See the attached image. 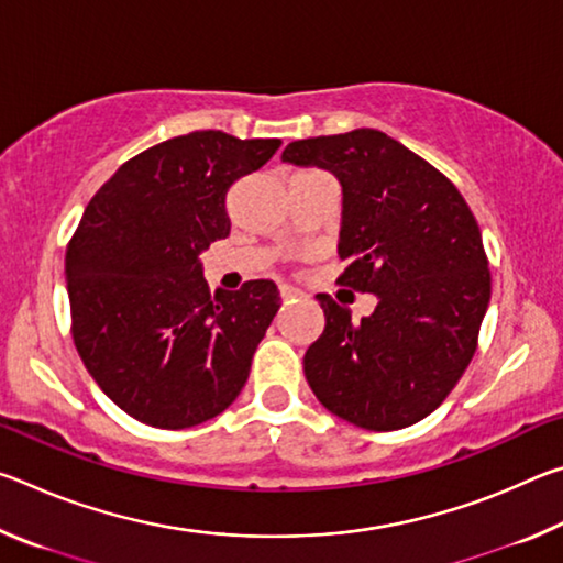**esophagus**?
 Instances as JSON below:
<instances>
[{
  "mask_svg": "<svg viewBox=\"0 0 563 563\" xmlns=\"http://www.w3.org/2000/svg\"><path fill=\"white\" fill-rule=\"evenodd\" d=\"M280 298L283 300H295V298H302V292L298 288H290V285H280Z\"/></svg>",
  "mask_w": 563,
  "mask_h": 563,
  "instance_id": "1",
  "label": "esophagus"
}]
</instances>
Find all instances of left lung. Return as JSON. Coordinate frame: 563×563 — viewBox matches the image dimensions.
Wrapping results in <instances>:
<instances>
[{
    "label": "left lung",
    "instance_id": "1",
    "mask_svg": "<svg viewBox=\"0 0 563 563\" xmlns=\"http://www.w3.org/2000/svg\"><path fill=\"white\" fill-rule=\"evenodd\" d=\"M283 161L330 170L342 186L338 283L373 292L352 320L320 292L325 330L305 377L332 415L362 430H402L460 383L489 308L492 275L470 206L446 176L375 129L292 141Z\"/></svg>",
    "mask_w": 563,
    "mask_h": 563
}]
</instances>
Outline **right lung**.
Wrapping results in <instances>:
<instances>
[{
  "mask_svg": "<svg viewBox=\"0 0 563 563\" xmlns=\"http://www.w3.org/2000/svg\"><path fill=\"white\" fill-rule=\"evenodd\" d=\"M278 139L194 131L126 161L66 247L74 345L113 405L161 430L221 415L241 395L280 308L273 280L208 290L201 255L231 233L225 196Z\"/></svg>",
  "mask_w": 563,
  "mask_h": 563,
  "instance_id": "obj_1",
  "label": "right lung"
}]
</instances>
